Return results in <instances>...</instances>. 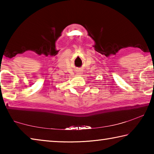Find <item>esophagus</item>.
I'll return each instance as SVG.
<instances>
[{
    "mask_svg": "<svg viewBox=\"0 0 154 154\" xmlns=\"http://www.w3.org/2000/svg\"><path fill=\"white\" fill-rule=\"evenodd\" d=\"M77 74H79V75H80V74H82V72H81L80 71H77Z\"/></svg>",
    "mask_w": 154,
    "mask_h": 154,
    "instance_id": "esophagus-1",
    "label": "esophagus"
}]
</instances>
